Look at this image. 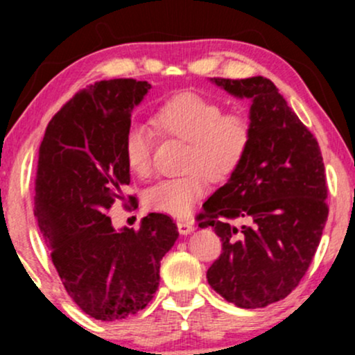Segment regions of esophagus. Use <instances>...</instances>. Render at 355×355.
<instances>
[{"label": "esophagus", "instance_id": "obj_1", "mask_svg": "<svg viewBox=\"0 0 355 355\" xmlns=\"http://www.w3.org/2000/svg\"><path fill=\"white\" fill-rule=\"evenodd\" d=\"M177 227H178V232H180L182 235H189L190 232H193V222H190V220H178L177 222Z\"/></svg>", "mask_w": 355, "mask_h": 355}]
</instances>
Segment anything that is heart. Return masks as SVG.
I'll return each instance as SVG.
<instances>
[{
	"label": "heart",
	"mask_w": 355,
	"mask_h": 355,
	"mask_svg": "<svg viewBox=\"0 0 355 355\" xmlns=\"http://www.w3.org/2000/svg\"><path fill=\"white\" fill-rule=\"evenodd\" d=\"M153 125L164 137L187 141L182 177L164 178L145 191V207L158 214L183 217L209 189V177L227 180L239 168L252 141L250 120L242 113H223L218 101L198 93L182 92L165 100L153 113ZM153 133L132 123L123 137V153L138 177L152 172Z\"/></svg>",
	"instance_id": "b5f03b06"
}]
</instances>
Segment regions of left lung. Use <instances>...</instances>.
Here are the masks:
<instances>
[{"label":"left lung","mask_w":355,"mask_h":355,"mask_svg":"<svg viewBox=\"0 0 355 355\" xmlns=\"http://www.w3.org/2000/svg\"><path fill=\"white\" fill-rule=\"evenodd\" d=\"M211 81L252 100V141L198 215V227L222 240L207 280L237 307L260 309L291 294L315 255L329 215L324 162L315 137L270 80Z\"/></svg>","instance_id":"obj_1"}]
</instances>
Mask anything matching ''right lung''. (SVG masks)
Listing matches in <instances>:
<instances>
[{
  "label": "right lung",
  "instance_id": "right-lung-1",
  "mask_svg": "<svg viewBox=\"0 0 355 355\" xmlns=\"http://www.w3.org/2000/svg\"><path fill=\"white\" fill-rule=\"evenodd\" d=\"M150 88L116 78L80 89L51 118L40 145L35 217L68 295L96 320L145 309L160 284V260L178 239L165 214H148L138 230L120 232L107 215L125 202L123 137Z\"/></svg>",
  "mask_w": 355,
  "mask_h": 355
}]
</instances>
